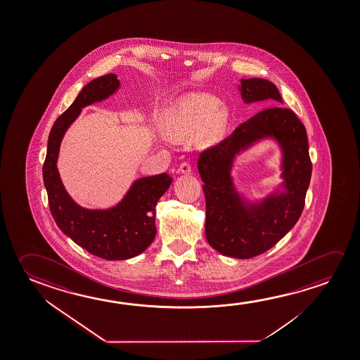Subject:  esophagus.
<instances>
[{"label":"esophagus","instance_id":"esophagus-1","mask_svg":"<svg viewBox=\"0 0 360 360\" xmlns=\"http://www.w3.org/2000/svg\"><path fill=\"white\" fill-rule=\"evenodd\" d=\"M178 171L183 173V174H189L192 172V166L189 165L188 162H183L182 165L178 168Z\"/></svg>","mask_w":360,"mask_h":360}]
</instances>
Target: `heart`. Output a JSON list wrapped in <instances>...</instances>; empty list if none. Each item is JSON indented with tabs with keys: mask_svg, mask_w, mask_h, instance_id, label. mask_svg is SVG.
I'll return each mask as SVG.
<instances>
[{
	"mask_svg": "<svg viewBox=\"0 0 360 360\" xmlns=\"http://www.w3.org/2000/svg\"><path fill=\"white\" fill-rule=\"evenodd\" d=\"M227 122V112L219 101L208 94H192L174 105L163 120V129L171 139H188L202 129L216 137Z\"/></svg>",
	"mask_w": 360,
	"mask_h": 360,
	"instance_id": "1",
	"label": "heart"
}]
</instances>
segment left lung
<instances>
[{"label": "left lung", "mask_w": 360, "mask_h": 360, "mask_svg": "<svg viewBox=\"0 0 360 360\" xmlns=\"http://www.w3.org/2000/svg\"><path fill=\"white\" fill-rule=\"evenodd\" d=\"M245 103H283L274 83L263 78L242 79ZM274 136L283 150V186L259 205H244L232 186V160L258 139ZM198 171L205 195V237L221 255L248 259L271 249L298 221L311 177V160L304 124L292 110L269 107L239 124L219 143L200 152Z\"/></svg>", "instance_id": "left-lung-1"}]
</instances>
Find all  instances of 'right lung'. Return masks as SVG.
<instances>
[{
  "label": "right lung",
  "instance_id": "obj_1",
  "mask_svg": "<svg viewBox=\"0 0 360 360\" xmlns=\"http://www.w3.org/2000/svg\"><path fill=\"white\" fill-rule=\"evenodd\" d=\"M118 87L115 73L96 78L83 87L53 123L42 168L56 224L79 247L107 260L129 259L148 248L157 232L155 205L172 183L167 173L137 179L116 207L105 210L82 208L67 193L56 166L62 137L83 107L105 100Z\"/></svg>",
  "mask_w": 360,
  "mask_h": 360
}]
</instances>
